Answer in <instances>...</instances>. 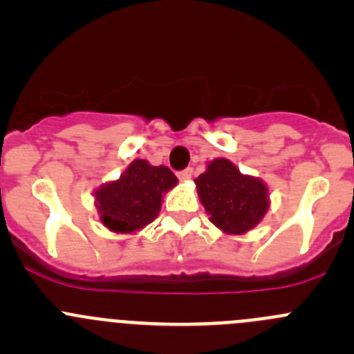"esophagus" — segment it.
<instances>
[{
	"label": "esophagus",
	"mask_w": 354,
	"mask_h": 354,
	"mask_svg": "<svg viewBox=\"0 0 354 354\" xmlns=\"http://www.w3.org/2000/svg\"><path fill=\"white\" fill-rule=\"evenodd\" d=\"M192 174H194V169H192V167H187V169L178 173V178H180V180H190Z\"/></svg>",
	"instance_id": "34e87169"
}]
</instances>
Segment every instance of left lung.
Wrapping results in <instances>:
<instances>
[{
  "label": "left lung",
  "instance_id": "8db88e82",
  "mask_svg": "<svg viewBox=\"0 0 354 354\" xmlns=\"http://www.w3.org/2000/svg\"><path fill=\"white\" fill-rule=\"evenodd\" d=\"M195 183L200 202L210 214V223L224 233H246L260 223L269 209L266 185L241 174L227 159L209 162Z\"/></svg>",
  "mask_w": 354,
  "mask_h": 354
}]
</instances>
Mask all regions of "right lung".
Returning a JSON list of instances; mask_svg holds the SVG:
<instances>
[{
  "label": "right lung",
  "instance_id": "add662e5",
  "mask_svg": "<svg viewBox=\"0 0 354 354\" xmlns=\"http://www.w3.org/2000/svg\"><path fill=\"white\" fill-rule=\"evenodd\" d=\"M178 183L167 166H151L137 159L123 176L95 192L97 210L104 226L116 233H131L159 216L162 194Z\"/></svg>",
  "mask_w": 354,
  "mask_h": 354
}]
</instances>
